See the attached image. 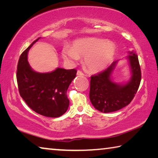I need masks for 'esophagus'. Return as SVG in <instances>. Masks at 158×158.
<instances>
[{
  "mask_svg": "<svg viewBox=\"0 0 158 158\" xmlns=\"http://www.w3.org/2000/svg\"><path fill=\"white\" fill-rule=\"evenodd\" d=\"M77 75H79V76H83V75H84V73H83L81 71H80V70H77Z\"/></svg>",
  "mask_w": 158,
  "mask_h": 158,
  "instance_id": "esophagus-1",
  "label": "esophagus"
}]
</instances>
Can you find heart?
<instances>
[{
    "instance_id": "obj_1",
    "label": "heart",
    "mask_w": 158,
    "mask_h": 158,
    "mask_svg": "<svg viewBox=\"0 0 158 158\" xmlns=\"http://www.w3.org/2000/svg\"><path fill=\"white\" fill-rule=\"evenodd\" d=\"M116 47L112 42L96 38L81 39L73 43V48L64 47L63 58L72 62L85 58V65L90 71L98 72L107 66L113 58Z\"/></svg>"
}]
</instances>
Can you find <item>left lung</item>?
<instances>
[{
	"instance_id": "left-lung-1",
	"label": "left lung",
	"mask_w": 158,
	"mask_h": 158,
	"mask_svg": "<svg viewBox=\"0 0 158 158\" xmlns=\"http://www.w3.org/2000/svg\"><path fill=\"white\" fill-rule=\"evenodd\" d=\"M127 58L132 75L126 84H117L111 79L118 60L105 71L90 77V100L98 111L109 113L119 110L129 105L137 93L141 78L138 56L132 51Z\"/></svg>"
}]
</instances>
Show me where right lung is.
<instances>
[{
  "instance_id": "add662e5",
  "label": "right lung",
  "mask_w": 158,
  "mask_h": 158,
  "mask_svg": "<svg viewBox=\"0 0 158 158\" xmlns=\"http://www.w3.org/2000/svg\"><path fill=\"white\" fill-rule=\"evenodd\" d=\"M35 40L19 59L17 80L21 97L32 110L42 116L57 118L67 111L69 101L67 90L75 78V69L58 68L51 73L34 71L28 62V52Z\"/></svg>"
}]
</instances>
